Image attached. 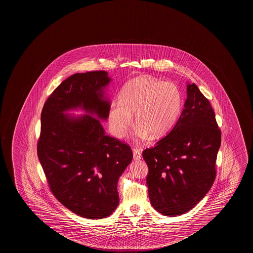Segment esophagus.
Wrapping results in <instances>:
<instances>
[{"label":"esophagus","instance_id":"1","mask_svg":"<svg viewBox=\"0 0 253 253\" xmlns=\"http://www.w3.org/2000/svg\"><path fill=\"white\" fill-rule=\"evenodd\" d=\"M141 153H142V149H139V148H134V149H133V157H134V160H136V161H139L141 157H142Z\"/></svg>","mask_w":253,"mask_h":253}]
</instances>
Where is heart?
I'll return each instance as SVG.
<instances>
[{
  "mask_svg": "<svg viewBox=\"0 0 253 253\" xmlns=\"http://www.w3.org/2000/svg\"><path fill=\"white\" fill-rule=\"evenodd\" d=\"M182 104V94L175 84L139 77L122 89L118 104L109 108V127L116 137H123L134 115L135 125L138 126L137 136L158 139L174 127Z\"/></svg>",
  "mask_w": 253,
  "mask_h": 253,
  "instance_id": "obj_1",
  "label": "heart"
}]
</instances>
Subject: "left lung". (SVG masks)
<instances>
[{
	"label": "left lung",
	"mask_w": 253,
	"mask_h": 253,
	"mask_svg": "<svg viewBox=\"0 0 253 253\" xmlns=\"http://www.w3.org/2000/svg\"><path fill=\"white\" fill-rule=\"evenodd\" d=\"M221 135L209 100L195 84L177 123L166 137L143 152L153 208L166 216L190 211L211 189Z\"/></svg>",
	"instance_id": "obj_1"
}]
</instances>
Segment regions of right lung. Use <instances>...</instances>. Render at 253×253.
<instances>
[{"instance_id": "obj_1", "label": "right lung", "mask_w": 253, "mask_h": 253, "mask_svg": "<svg viewBox=\"0 0 253 253\" xmlns=\"http://www.w3.org/2000/svg\"><path fill=\"white\" fill-rule=\"evenodd\" d=\"M110 82L107 71L72 75L48 97L41 117L38 156L50 190L86 219L112 214L119 204L117 182L132 161L130 147L106 135L100 124L108 120ZM77 109L86 114H67Z\"/></svg>"}]
</instances>
